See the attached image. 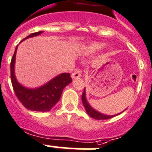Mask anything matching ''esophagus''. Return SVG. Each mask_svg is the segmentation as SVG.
<instances>
[{
	"label": "esophagus",
	"instance_id": "34e87169",
	"mask_svg": "<svg viewBox=\"0 0 152 152\" xmlns=\"http://www.w3.org/2000/svg\"><path fill=\"white\" fill-rule=\"evenodd\" d=\"M81 75H82L81 70H80V69H77V70H76L75 72H74L73 73H72V77L73 79L77 78V77H80V76H81Z\"/></svg>",
	"mask_w": 152,
	"mask_h": 152
}]
</instances>
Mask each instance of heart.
<instances>
[{"label": "heart", "mask_w": 152, "mask_h": 152, "mask_svg": "<svg viewBox=\"0 0 152 152\" xmlns=\"http://www.w3.org/2000/svg\"><path fill=\"white\" fill-rule=\"evenodd\" d=\"M102 47H103V44H101V43L94 42L86 47L85 50L88 53H96L99 50H101Z\"/></svg>", "instance_id": "obj_1"}]
</instances>
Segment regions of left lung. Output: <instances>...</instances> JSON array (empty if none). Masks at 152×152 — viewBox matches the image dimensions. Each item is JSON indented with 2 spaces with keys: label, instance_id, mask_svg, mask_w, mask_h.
Here are the masks:
<instances>
[{
  "label": "left lung",
  "instance_id": "8db88e82",
  "mask_svg": "<svg viewBox=\"0 0 152 152\" xmlns=\"http://www.w3.org/2000/svg\"><path fill=\"white\" fill-rule=\"evenodd\" d=\"M81 99H82V102H83V105L85 108L86 111L87 112L89 115H90L91 118H94V119H96V120H107V119H110V118H113V117L116 116V115H103V114H101L98 111H96V110L93 109L89 103L87 102V99H86V93H85V89L83 90V93L82 94V97H81ZM121 114V113H120Z\"/></svg>",
  "mask_w": 152,
  "mask_h": 152
}]
</instances>
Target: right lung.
Wrapping results in <instances>:
<instances>
[{
  "mask_svg": "<svg viewBox=\"0 0 152 152\" xmlns=\"http://www.w3.org/2000/svg\"><path fill=\"white\" fill-rule=\"evenodd\" d=\"M41 33V31L32 33L22 41L28 37L39 35ZM17 47L18 45L16 46L10 62L11 82L16 97L27 109L35 111H49L59 102L63 89L72 81L70 74H61L38 88L28 89L22 87L16 80L14 74V65Z\"/></svg>",
  "mask_w": 152,
  "mask_h": 152,
  "instance_id": "obj_1",
  "label": "right lung"
}]
</instances>
